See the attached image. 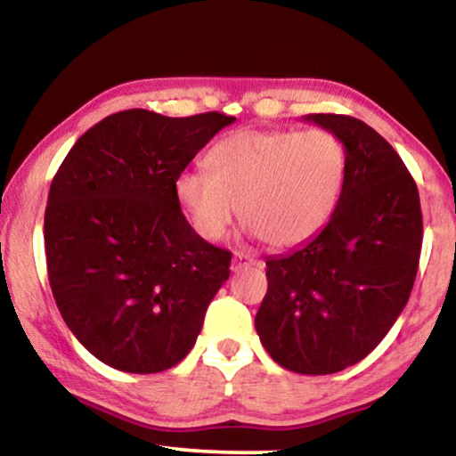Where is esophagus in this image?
<instances>
[{"mask_svg": "<svg viewBox=\"0 0 456 456\" xmlns=\"http://www.w3.org/2000/svg\"><path fill=\"white\" fill-rule=\"evenodd\" d=\"M257 261H255L251 255L242 253V251H236L234 253V259H232V272H240L242 267H248V265H255Z\"/></svg>", "mask_w": 456, "mask_h": 456, "instance_id": "1", "label": "esophagus"}]
</instances>
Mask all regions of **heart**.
Instances as JSON below:
<instances>
[{"mask_svg":"<svg viewBox=\"0 0 456 456\" xmlns=\"http://www.w3.org/2000/svg\"><path fill=\"white\" fill-rule=\"evenodd\" d=\"M208 170H183L174 197L205 240H220L239 214L273 248L315 239L338 208L346 151L323 128L230 133L209 149Z\"/></svg>","mask_w":456,"mask_h":456,"instance_id":"heart-1","label":"heart"}]
</instances>
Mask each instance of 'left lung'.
Returning <instances> with one entry per match:
<instances>
[{"instance_id": "obj_1", "label": "left lung", "mask_w": 456, "mask_h": 456, "mask_svg": "<svg viewBox=\"0 0 456 456\" xmlns=\"http://www.w3.org/2000/svg\"><path fill=\"white\" fill-rule=\"evenodd\" d=\"M305 120L345 145V189L315 239L265 261L255 328L284 370L326 376L365 359L395 326L417 276L423 222L415 180L384 136L351 116Z\"/></svg>"}]
</instances>
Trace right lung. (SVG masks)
Masks as SVG:
<instances>
[{
	"instance_id": "1",
	"label": "right lung",
	"mask_w": 456,
	"mask_h": 456,
	"mask_svg": "<svg viewBox=\"0 0 456 456\" xmlns=\"http://www.w3.org/2000/svg\"><path fill=\"white\" fill-rule=\"evenodd\" d=\"M234 120L118 111L74 142L53 176L49 284L66 326L105 365L158 373L195 346L232 253L191 228L174 180Z\"/></svg>"
}]
</instances>
